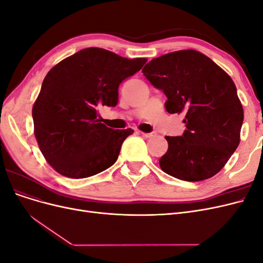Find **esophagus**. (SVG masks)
Returning <instances> with one entry per match:
<instances>
[{"instance_id": "esophagus-1", "label": "esophagus", "mask_w": 263, "mask_h": 263, "mask_svg": "<svg viewBox=\"0 0 263 263\" xmlns=\"http://www.w3.org/2000/svg\"><path fill=\"white\" fill-rule=\"evenodd\" d=\"M141 135H142V136H144V137H146V138H150V137H153V136H155V135H156V133H142L141 132Z\"/></svg>"}]
</instances>
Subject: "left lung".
Listing matches in <instances>:
<instances>
[{
  "label": "left lung",
  "instance_id": "1",
  "mask_svg": "<svg viewBox=\"0 0 263 263\" xmlns=\"http://www.w3.org/2000/svg\"><path fill=\"white\" fill-rule=\"evenodd\" d=\"M142 73L168 100L170 114H183L182 136H166L159 164L177 179L197 182L218 173L240 142L243 108L233 79L204 53L179 50L149 61Z\"/></svg>",
  "mask_w": 263,
  "mask_h": 263
}]
</instances>
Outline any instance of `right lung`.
Listing matches in <instances>:
<instances>
[{
    "label": "right lung",
    "instance_id": "1",
    "mask_svg": "<svg viewBox=\"0 0 263 263\" xmlns=\"http://www.w3.org/2000/svg\"><path fill=\"white\" fill-rule=\"evenodd\" d=\"M146 61L92 47L50 69L34 103L33 119L39 149L53 170L83 179L115 163L134 130L108 128L101 123L99 108L116 106L119 83Z\"/></svg>",
    "mask_w": 263,
    "mask_h": 263
}]
</instances>
